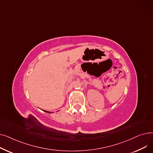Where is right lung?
<instances>
[{
	"label": "right lung",
	"mask_w": 153,
	"mask_h": 153,
	"mask_svg": "<svg viewBox=\"0 0 153 153\" xmlns=\"http://www.w3.org/2000/svg\"><path fill=\"white\" fill-rule=\"evenodd\" d=\"M44 111H45V112H48V113H51V112H50V111H46V110H43Z\"/></svg>",
	"instance_id": "add662e5"
}]
</instances>
